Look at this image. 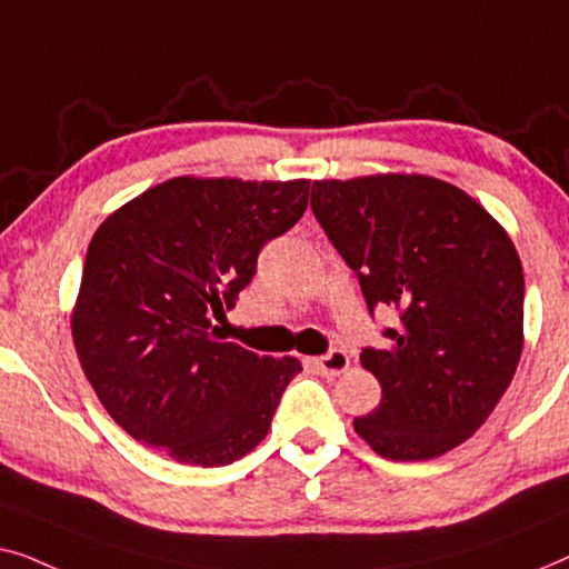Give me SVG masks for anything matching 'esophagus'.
I'll return each mask as SVG.
<instances>
[{
  "instance_id": "obj_1",
  "label": "esophagus",
  "mask_w": 569,
  "mask_h": 569,
  "mask_svg": "<svg viewBox=\"0 0 569 569\" xmlns=\"http://www.w3.org/2000/svg\"><path fill=\"white\" fill-rule=\"evenodd\" d=\"M315 366H317V371L325 376H340L350 368V358L346 350H330L327 356L315 358Z\"/></svg>"
}]
</instances>
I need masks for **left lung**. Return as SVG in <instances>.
Here are the masks:
<instances>
[{
	"mask_svg": "<svg viewBox=\"0 0 569 569\" xmlns=\"http://www.w3.org/2000/svg\"><path fill=\"white\" fill-rule=\"evenodd\" d=\"M311 211L368 311L389 307L387 348L361 366L381 402L353 428L391 461H426L477 433L523 350V268L508 231L451 182L428 174L317 180Z\"/></svg>",
	"mask_w": 569,
	"mask_h": 569,
	"instance_id": "1",
	"label": "left lung"
}]
</instances>
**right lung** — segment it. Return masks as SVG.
Returning a JSON list of instances; mask_svg holds the SVG:
<instances>
[{"label":"right lung","instance_id":"add662e5","mask_svg":"<svg viewBox=\"0 0 569 569\" xmlns=\"http://www.w3.org/2000/svg\"><path fill=\"white\" fill-rule=\"evenodd\" d=\"M309 180L172 178L94 231L71 338L94 395L136 441L227 467L268 436L296 358L216 338L258 254L307 211Z\"/></svg>","mask_w":569,"mask_h":569}]
</instances>
